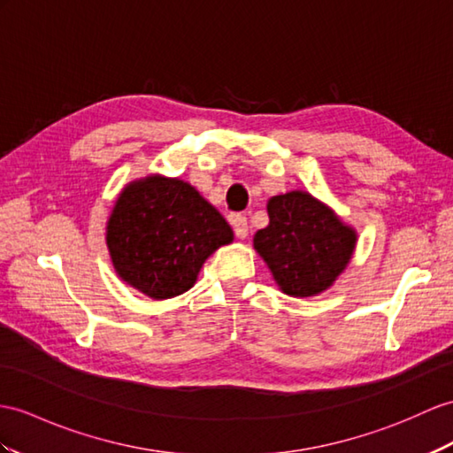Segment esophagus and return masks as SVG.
Returning <instances> with one entry per match:
<instances>
[{"label":"esophagus","instance_id":"1","mask_svg":"<svg viewBox=\"0 0 453 453\" xmlns=\"http://www.w3.org/2000/svg\"><path fill=\"white\" fill-rule=\"evenodd\" d=\"M230 225H233L234 234L238 238L244 240L248 236V219H246V215H242V213L233 215V217H230Z\"/></svg>","mask_w":453,"mask_h":453}]
</instances>
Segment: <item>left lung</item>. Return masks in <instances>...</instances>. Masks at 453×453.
Wrapping results in <instances>:
<instances>
[{
	"label": "left lung",
	"instance_id": "left-lung-1",
	"mask_svg": "<svg viewBox=\"0 0 453 453\" xmlns=\"http://www.w3.org/2000/svg\"><path fill=\"white\" fill-rule=\"evenodd\" d=\"M269 226L257 230L253 246L288 296L326 290L346 269L356 233L307 192L274 196L267 205Z\"/></svg>",
	"mask_w": 453,
	"mask_h": 453
}]
</instances>
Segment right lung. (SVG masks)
Here are the masks:
<instances>
[{
	"label": "right lung",
	"mask_w": 453,
	"mask_h": 453,
	"mask_svg": "<svg viewBox=\"0 0 453 453\" xmlns=\"http://www.w3.org/2000/svg\"><path fill=\"white\" fill-rule=\"evenodd\" d=\"M233 242V230L190 184L150 176L128 184L107 225L119 277L153 300H167L196 282L203 261Z\"/></svg>",
	"instance_id": "add662e5"
}]
</instances>
